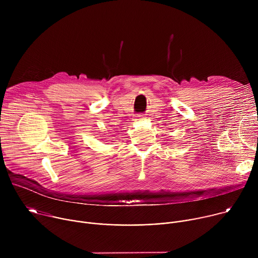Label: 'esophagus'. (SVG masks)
Returning a JSON list of instances; mask_svg holds the SVG:
<instances>
[{"label":"esophagus","instance_id":"34e87169","mask_svg":"<svg viewBox=\"0 0 258 258\" xmlns=\"http://www.w3.org/2000/svg\"><path fill=\"white\" fill-rule=\"evenodd\" d=\"M143 119V115H138L136 116V120H142Z\"/></svg>","mask_w":258,"mask_h":258}]
</instances>
